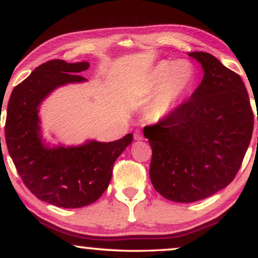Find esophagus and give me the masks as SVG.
I'll list each match as a JSON object with an SVG mask.
<instances>
[{
	"mask_svg": "<svg viewBox=\"0 0 258 258\" xmlns=\"http://www.w3.org/2000/svg\"><path fill=\"white\" fill-rule=\"evenodd\" d=\"M134 139L136 140H143L144 139V136H143V133L140 132V131H136V133H134Z\"/></svg>",
	"mask_w": 258,
	"mask_h": 258,
	"instance_id": "obj_1",
	"label": "esophagus"
}]
</instances>
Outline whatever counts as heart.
<instances>
[{
  "label": "heart",
  "mask_w": 258,
  "mask_h": 258,
  "mask_svg": "<svg viewBox=\"0 0 258 258\" xmlns=\"http://www.w3.org/2000/svg\"><path fill=\"white\" fill-rule=\"evenodd\" d=\"M198 84V70L190 60H162L155 64L141 82L139 92L147 100V114L152 120L170 117L193 93Z\"/></svg>",
  "instance_id": "obj_1"
}]
</instances>
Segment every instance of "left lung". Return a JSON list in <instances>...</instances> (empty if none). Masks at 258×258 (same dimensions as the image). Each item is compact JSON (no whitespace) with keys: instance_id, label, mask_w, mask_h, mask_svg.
Segmentation results:
<instances>
[{"instance_id":"8db88e82","label":"left lung","mask_w":258,"mask_h":258,"mask_svg":"<svg viewBox=\"0 0 258 258\" xmlns=\"http://www.w3.org/2000/svg\"><path fill=\"white\" fill-rule=\"evenodd\" d=\"M188 56L201 64L200 85L170 117L144 128L153 152L152 184L167 200L181 203L212 197L234 180L253 128L241 77L210 53Z\"/></svg>"}]
</instances>
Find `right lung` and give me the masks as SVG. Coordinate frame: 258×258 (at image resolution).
<instances>
[{
    "instance_id": "obj_1",
    "label": "right lung",
    "mask_w": 258,
    "mask_h": 258,
    "mask_svg": "<svg viewBox=\"0 0 258 258\" xmlns=\"http://www.w3.org/2000/svg\"><path fill=\"white\" fill-rule=\"evenodd\" d=\"M89 67V61L63 59L39 65L13 90L7 110L6 143L21 179L36 198L61 208L96 202L107 189L114 161L133 140L128 133L110 143H46L39 115L42 103L60 86L88 82L77 74Z\"/></svg>"
}]
</instances>
